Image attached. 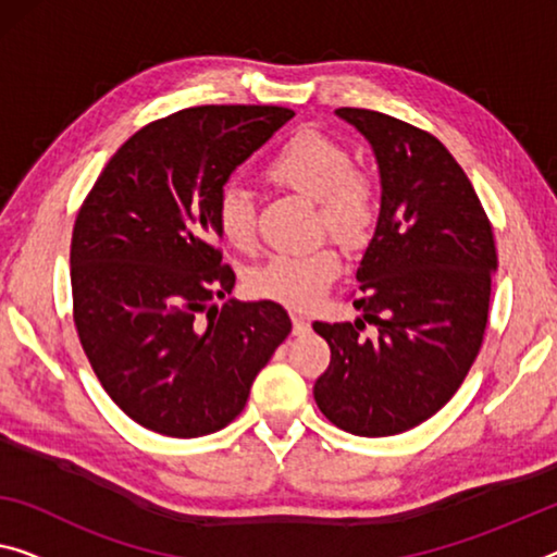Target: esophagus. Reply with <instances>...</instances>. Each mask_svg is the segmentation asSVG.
Returning <instances> with one entry per match:
<instances>
[{"label":"esophagus","instance_id":"esophagus-1","mask_svg":"<svg viewBox=\"0 0 557 557\" xmlns=\"http://www.w3.org/2000/svg\"><path fill=\"white\" fill-rule=\"evenodd\" d=\"M290 319H294V333H296V336H304V333L311 331V323H308V319H304L301 313H294V315H290Z\"/></svg>","mask_w":557,"mask_h":557}]
</instances>
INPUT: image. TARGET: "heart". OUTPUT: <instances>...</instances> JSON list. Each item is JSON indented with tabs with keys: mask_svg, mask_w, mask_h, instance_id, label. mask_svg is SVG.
I'll list each match as a JSON object with an SVG mask.
<instances>
[{
	"mask_svg": "<svg viewBox=\"0 0 557 557\" xmlns=\"http://www.w3.org/2000/svg\"><path fill=\"white\" fill-rule=\"evenodd\" d=\"M267 176L281 189L319 203V216L344 244H361L373 226L375 207L368 178L354 171V159L338 141L319 132H298L267 164ZM216 226L228 246L249 251L256 242V203L249 189L226 184L216 199ZM341 259L329 246L306 253H276L249 271L251 296L288 308H311L338 276Z\"/></svg>",
	"mask_w": 557,
	"mask_h": 557,
	"instance_id": "b5f03b06",
	"label": "heart"
}]
</instances>
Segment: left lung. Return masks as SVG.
<instances>
[{"mask_svg":"<svg viewBox=\"0 0 557 557\" xmlns=\"http://www.w3.org/2000/svg\"><path fill=\"white\" fill-rule=\"evenodd\" d=\"M371 144L381 211L356 281L361 315L313 323L331 346L315 381L321 413L341 431L381 438L438 413L483 344L493 228L466 171L433 134L368 109H336ZM376 326L360 336L362 321Z\"/></svg>","mask_w":557,"mask_h":557,"instance_id":"1","label":"left lung"}]
</instances>
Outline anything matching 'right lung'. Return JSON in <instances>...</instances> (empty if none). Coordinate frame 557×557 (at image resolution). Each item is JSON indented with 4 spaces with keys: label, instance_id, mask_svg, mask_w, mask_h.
<instances>
[{
    "label": "right lung",
    "instance_id": "add662e5",
    "mask_svg": "<svg viewBox=\"0 0 557 557\" xmlns=\"http://www.w3.org/2000/svg\"><path fill=\"white\" fill-rule=\"evenodd\" d=\"M294 111L194 107L122 144L76 216L74 323L111 400L171 438L216 433L290 333L284 306H216L236 284L221 263L216 199L236 166Z\"/></svg>",
    "mask_w": 557,
    "mask_h": 557
}]
</instances>
